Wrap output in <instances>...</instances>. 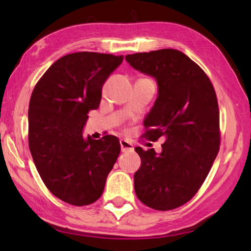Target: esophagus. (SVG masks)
Returning <instances> with one entry per match:
<instances>
[{
	"instance_id": "esophagus-1",
	"label": "esophagus",
	"mask_w": 251,
	"mask_h": 251,
	"mask_svg": "<svg viewBox=\"0 0 251 251\" xmlns=\"http://www.w3.org/2000/svg\"><path fill=\"white\" fill-rule=\"evenodd\" d=\"M120 143H121L122 151H134L133 144H131V143L125 141V139H122Z\"/></svg>"
}]
</instances>
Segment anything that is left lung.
I'll return each mask as SVG.
<instances>
[{
	"label": "left lung",
	"mask_w": 251,
	"mask_h": 251,
	"mask_svg": "<svg viewBox=\"0 0 251 251\" xmlns=\"http://www.w3.org/2000/svg\"><path fill=\"white\" fill-rule=\"evenodd\" d=\"M135 70L155 77L158 96L144 126L145 138L163 137L161 152L136 147V196L156 210H172L201 188L219 151L217 96L210 79L180 50L164 49L125 56Z\"/></svg>",
	"instance_id": "obj_1"
}]
</instances>
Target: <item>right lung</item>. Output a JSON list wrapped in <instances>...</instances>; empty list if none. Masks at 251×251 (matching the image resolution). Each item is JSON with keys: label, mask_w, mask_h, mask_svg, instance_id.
I'll return each mask as SVG.
<instances>
[{"label": "right lung", "mask_w": 251, "mask_h": 251, "mask_svg": "<svg viewBox=\"0 0 251 251\" xmlns=\"http://www.w3.org/2000/svg\"><path fill=\"white\" fill-rule=\"evenodd\" d=\"M124 56L67 54L34 87L28 106V146L42 180L54 196L74 206L99 199L121 152L113 135L84 137L87 114L99 108L101 87Z\"/></svg>", "instance_id": "obj_1"}]
</instances>
